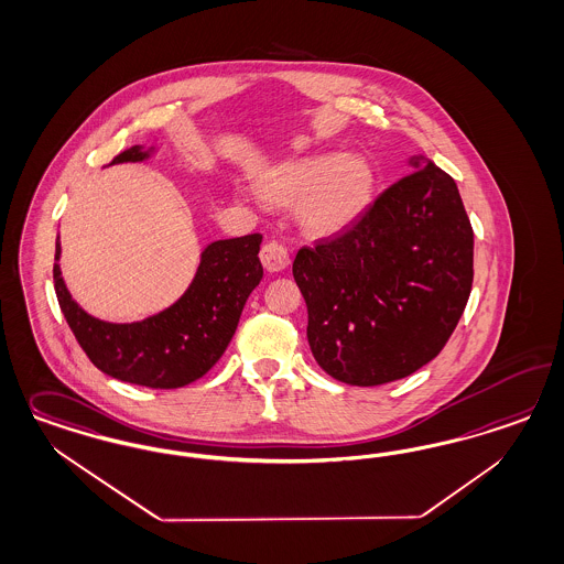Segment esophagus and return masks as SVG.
Returning <instances> with one entry per match:
<instances>
[{"label": "esophagus", "mask_w": 564, "mask_h": 564, "mask_svg": "<svg viewBox=\"0 0 564 564\" xmlns=\"http://www.w3.org/2000/svg\"><path fill=\"white\" fill-rule=\"evenodd\" d=\"M259 257H261V263H263V268H265L268 272H282V270L291 263V257H289L286 247L280 245V242H275V240L265 242V245L261 247Z\"/></svg>", "instance_id": "obj_1"}]
</instances>
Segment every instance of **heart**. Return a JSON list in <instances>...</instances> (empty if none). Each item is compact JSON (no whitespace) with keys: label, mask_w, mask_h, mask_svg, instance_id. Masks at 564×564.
<instances>
[{"label":"heart","mask_w":564,"mask_h":564,"mask_svg":"<svg viewBox=\"0 0 564 564\" xmlns=\"http://www.w3.org/2000/svg\"><path fill=\"white\" fill-rule=\"evenodd\" d=\"M378 174L359 153H319L268 167L257 193L273 207H299L303 230L315 238L345 235L376 200Z\"/></svg>","instance_id":"heart-1"}]
</instances>
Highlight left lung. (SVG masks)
I'll use <instances>...</instances> for the list:
<instances>
[{
  "mask_svg": "<svg viewBox=\"0 0 564 564\" xmlns=\"http://www.w3.org/2000/svg\"><path fill=\"white\" fill-rule=\"evenodd\" d=\"M409 167L359 224L292 263L311 352L338 382L415 373L448 343L471 294L473 228L456 182L423 155Z\"/></svg>",
  "mask_w": 564,
  "mask_h": 564,
  "instance_id": "left-lung-1",
  "label": "left lung"
}]
</instances>
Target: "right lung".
I'll return each instance as SVG.
<instances>
[{
  "label": "right lung",
  "instance_id": "right-lung-1",
  "mask_svg": "<svg viewBox=\"0 0 564 564\" xmlns=\"http://www.w3.org/2000/svg\"><path fill=\"white\" fill-rule=\"evenodd\" d=\"M153 147L134 145L111 164L145 162ZM261 235L207 245L191 286L181 299L143 322L111 324L89 315L73 299L59 272L55 242L54 284L59 310L91 364L122 382L182 388L203 378L230 345L242 307L263 278Z\"/></svg>",
  "mask_w": 564,
  "mask_h": 564
}]
</instances>
